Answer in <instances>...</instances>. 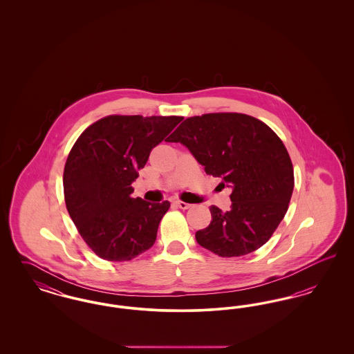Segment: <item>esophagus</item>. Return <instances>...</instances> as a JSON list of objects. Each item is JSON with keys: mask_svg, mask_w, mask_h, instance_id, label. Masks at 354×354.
<instances>
[{"mask_svg": "<svg viewBox=\"0 0 354 354\" xmlns=\"http://www.w3.org/2000/svg\"><path fill=\"white\" fill-rule=\"evenodd\" d=\"M174 204H175L176 207L182 208V209H188V208L191 207V204H189V203L182 202V201H175Z\"/></svg>", "mask_w": 354, "mask_h": 354, "instance_id": "34e87169", "label": "esophagus"}]
</instances>
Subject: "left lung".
Segmentation results:
<instances>
[{
  "instance_id": "1",
  "label": "left lung",
  "mask_w": 354,
  "mask_h": 354,
  "mask_svg": "<svg viewBox=\"0 0 354 354\" xmlns=\"http://www.w3.org/2000/svg\"><path fill=\"white\" fill-rule=\"evenodd\" d=\"M167 142H180L208 175L232 188L231 209L211 205L209 225L196 232L203 248L221 257L259 250L284 219L293 166L283 140L264 122L240 113L191 117Z\"/></svg>"
}]
</instances>
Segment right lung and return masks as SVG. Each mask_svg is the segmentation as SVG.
<instances>
[{
    "label": "right lung",
    "instance_id": "right-lung-1",
    "mask_svg": "<svg viewBox=\"0 0 354 354\" xmlns=\"http://www.w3.org/2000/svg\"><path fill=\"white\" fill-rule=\"evenodd\" d=\"M182 117L109 115L90 124L68 152L64 194L68 215L91 251L129 261L150 250L169 202L131 198L150 152Z\"/></svg>",
    "mask_w": 354,
    "mask_h": 354
}]
</instances>
